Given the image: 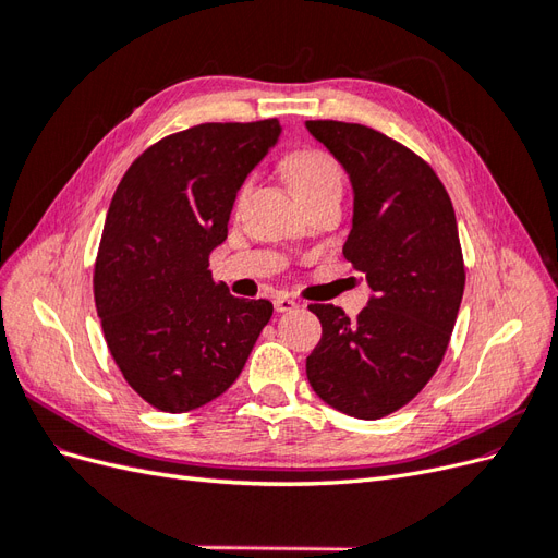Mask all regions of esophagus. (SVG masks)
Masks as SVG:
<instances>
[{
	"mask_svg": "<svg viewBox=\"0 0 558 558\" xmlns=\"http://www.w3.org/2000/svg\"><path fill=\"white\" fill-rule=\"evenodd\" d=\"M295 307H298V302H295L293 298H289V295H277V298H275V310H277L279 314L293 312Z\"/></svg>",
	"mask_w": 558,
	"mask_h": 558,
	"instance_id": "34e87169",
	"label": "esophagus"
}]
</instances>
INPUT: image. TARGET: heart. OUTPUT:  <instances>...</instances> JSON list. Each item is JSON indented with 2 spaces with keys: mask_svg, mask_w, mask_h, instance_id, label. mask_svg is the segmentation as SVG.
Wrapping results in <instances>:
<instances>
[{
  "mask_svg": "<svg viewBox=\"0 0 558 558\" xmlns=\"http://www.w3.org/2000/svg\"><path fill=\"white\" fill-rule=\"evenodd\" d=\"M283 172L291 189L305 202L307 197L342 185V170L337 160L320 148H300L283 160Z\"/></svg>",
  "mask_w": 558,
  "mask_h": 558,
  "instance_id": "heart-1",
  "label": "heart"
}]
</instances>
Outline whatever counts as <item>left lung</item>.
Returning <instances> with one entry per match:
<instances>
[{"label":"left lung","mask_w":558,"mask_h":558,"mask_svg":"<svg viewBox=\"0 0 558 558\" xmlns=\"http://www.w3.org/2000/svg\"><path fill=\"white\" fill-rule=\"evenodd\" d=\"M353 189L344 258L373 298L356 318L310 305L320 342L307 356L316 396L356 418L408 404L440 367L459 316L465 267L451 199L414 150L359 123L307 121Z\"/></svg>","instance_id":"left-lung-1"}]
</instances>
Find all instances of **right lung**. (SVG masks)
Instances as JSON below:
<instances>
[{"label": "right lung", "mask_w": 558, "mask_h": 558, "mask_svg": "<svg viewBox=\"0 0 558 558\" xmlns=\"http://www.w3.org/2000/svg\"><path fill=\"white\" fill-rule=\"evenodd\" d=\"M281 134L277 118L202 123L148 146L118 183L95 263V305L125 381L181 414L240 377L269 300L230 295L209 272L234 197Z\"/></svg>", "instance_id": "add662e5"}]
</instances>
